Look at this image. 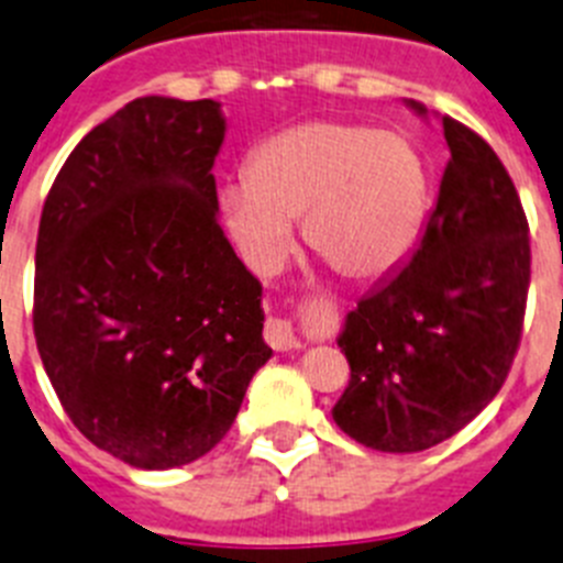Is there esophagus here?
Returning a JSON list of instances; mask_svg holds the SVG:
<instances>
[{
  "mask_svg": "<svg viewBox=\"0 0 563 563\" xmlns=\"http://www.w3.org/2000/svg\"><path fill=\"white\" fill-rule=\"evenodd\" d=\"M266 342L275 351H295L300 349V336L288 320H268L266 322Z\"/></svg>",
  "mask_w": 563,
  "mask_h": 563,
  "instance_id": "34e87169",
  "label": "esophagus"
}]
</instances>
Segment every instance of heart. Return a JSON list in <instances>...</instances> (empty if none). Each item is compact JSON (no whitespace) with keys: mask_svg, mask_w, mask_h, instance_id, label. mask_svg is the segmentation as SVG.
I'll list each match as a JSON object with an SVG mask.
<instances>
[{"mask_svg":"<svg viewBox=\"0 0 563 563\" xmlns=\"http://www.w3.org/2000/svg\"><path fill=\"white\" fill-rule=\"evenodd\" d=\"M430 180L413 146L365 124L311 121L263 141L246 180L221 189L229 238L257 272H277L306 241L345 280L368 283L405 263L428 212Z\"/></svg>","mask_w":563,"mask_h":563,"instance_id":"obj_1","label":"heart"}]
</instances>
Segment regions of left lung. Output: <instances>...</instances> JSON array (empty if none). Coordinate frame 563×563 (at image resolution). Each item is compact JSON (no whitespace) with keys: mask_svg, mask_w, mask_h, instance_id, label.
Instances as JSON below:
<instances>
[{"mask_svg":"<svg viewBox=\"0 0 563 563\" xmlns=\"http://www.w3.org/2000/svg\"><path fill=\"white\" fill-rule=\"evenodd\" d=\"M442 130L451 161L417 249L336 336L351 379L331 417L371 451L419 453L459 433L505 385L521 342L525 209L487 141L448 115Z\"/></svg>","mask_w":563,"mask_h":563,"instance_id":"8db88e82","label":"left lung"}]
</instances>
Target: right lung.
<instances>
[{"label":"right lung","instance_id":"right-lung-1","mask_svg":"<svg viewBox=\"0 0 563 563\" xmlns=\"http://www.w3.org/2000/svg\"><path fill=\"white\" fill-rule=\"evenodd\" d=\"M218 101L144 96L78 141L42 209L33 331L96 448L180 467L227 437L272 349L263 286L218 223Z\"/></svg>","mask_w":563,"mask_h":563}]
</instances>
